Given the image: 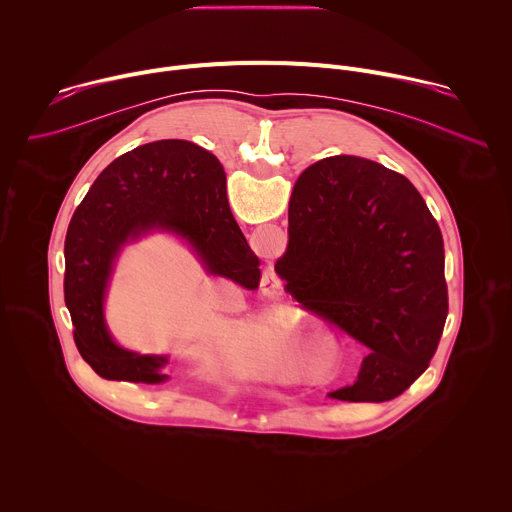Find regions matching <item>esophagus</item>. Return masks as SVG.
<instances>
[{"label": "esophagus", "instance_id": "obj_1", "mask_svg": "<svg viewBox=\"0 0 512 512\" xmlns=\"http://www.w3.org/2000/svg\"><path fill=\"white\" fill-rule=\"evenodd\" d=\"M277 289H279V281H277V277H265V283H263V291H269V294H277Z\"/></svg>", "mask_w": 512, "mask_h": 512}]
</instances>
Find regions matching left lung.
Segmentation results:
<instances>
[{
	"instance_id": "8db88e82",
	"label": "left lung",
	"mask_w": 512,
	"mask_h": 512,
	"mask_svg": "<svg viewBox=\"0 0 512 512\" xmlns=\"http://www.w3.org/2000/svg\"><path fill=\"white\" fill-rule=\"evenodd\" d=\"M275 263L306 310L369 348L340 401H391L429 367L448 318L444 239L417 188L367 158L312 164L289 198Z\"/></svg>"
}]
</instances>
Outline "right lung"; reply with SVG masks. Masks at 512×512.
<instances>
[{"label": "right lung", "instance_id": "1", "mask_svg": "<svg viewBox=\"0 0 512 512\" xmlns=\"http://www.w3.org/2000/svg\"><path fill=\"white\" fill-rule=\"evenodd\" d=\"M150 231L182 237L212 275L255 289L259 259L241 233L227 198L225 170L210 152L184 139L139 145L95 180L72 214L64 241V302L75 344L109 381L162 383L166 356L137 354L111 338L103 302L115 257Z\"/></svg>", "mask_w": 512, "mask_h": 512}]
</instances>
